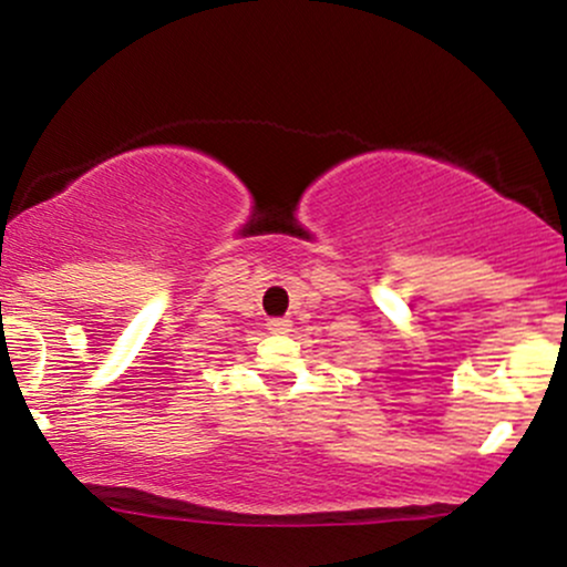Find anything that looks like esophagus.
<instances>
[{
    "label": "esophagus",
    "mask_w": 567,
    "mask_h": 567,
    "mask_svg": "<svg viewBox=\"0 0 567 567\" xmlns=\"http://www.w3.org/2000/svg\"><path fill=\"white\" fill-rule=\"evenodd\" d=\"M269 330H271V333L285 336V333H290V330H292V322L285 320V317H277V320H269Z\"/></svg>",
    "instance_id": "34e87169"
}]
</instances>
